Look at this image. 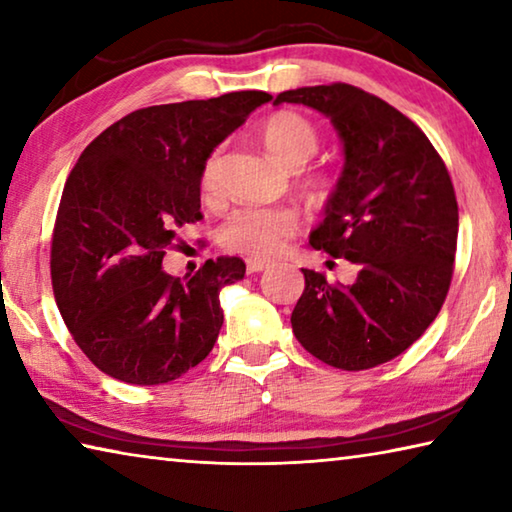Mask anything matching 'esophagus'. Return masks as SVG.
<instances>
[{"mask_svg":"<svg viewBox=\"0 0 512 512\" xmlns=\"http://www.w3.org/2000/svg\"><path fill=\"white\" fill-rule=\"evenodd\" d=\"M264 268H268V262H264V259H255V257L246 259V271L248 273H262Z\"/></svg>","mask_w":512,"mask_h":512,"instance_id":"34e87169","label":"esophagus"}]
</instances>
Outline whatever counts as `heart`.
<instances>
[{"instance_id":"heart-1","label":"heart","mask_w":512,"mask_h":512,"mask_svg":"<svg viewBox=\"0 0 512 512\" xmlns=\"http://www.w3.org/2000/svg\"><path fill=\"white\" fill-rule=\"evenodd\" d=\"M259 137L266 151L289 169L305 167L318 151L314 126L289 110L273 112L259 128ZM219 160V149H214L203 160L201 173H198V189H201L203 201H214L219 196ZM296 183L302 196L314 205H325L334 192L332 176L323 171L300 173ZM298 225V214L289 207H241L223 221L219 239L221 246L230 253L271 259L282 253L287 241L298 232Z\"/></svg>"}]
</instances>
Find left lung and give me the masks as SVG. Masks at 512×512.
<instances>
[{"instance_id":"1","label":"left lung","mask_w":512,"mask_h":512,"mask_svg":"<svg viewBox=\"0 0 512 512\" xmlns=\"http://www.w3.org/2000/svg\"><path fill=\"white\" fill-rule=\"evenodd\" d=\"M273 103L314 108L339 131L343 176L309 244L359 266L348 287L302 268L293 334L327 366L375 368L411 348L447 298L458 237L452 178L420 126L354 85L298 88Z\"/></svg>"}]
</instances>
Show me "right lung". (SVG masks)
I'll use <instances>...</instances> for the list:
<instances>
[{
    "label": "right lung",
    "instance_id": "add662e5",
    "mask_svg": "<svg viewBox=\"0 0 512 512\" xmlns=\"http://www.w3.org/2000/svg\"><path fill=\"white\" fill-rule=\"evenodd\" d=\"M271 99L246 90L142 108L85 146L60 196L49 266L60 316L101 372L167 384L212 352L219 293L246 264L207 259L180 280L162 259L178 246V228L203 216V160Z\"/></svg>",
    "mask_w": 512,
    "mask_h": 512
}]
</instances>
